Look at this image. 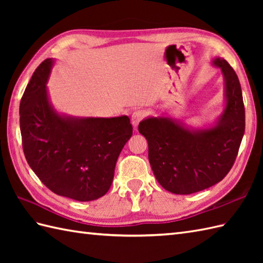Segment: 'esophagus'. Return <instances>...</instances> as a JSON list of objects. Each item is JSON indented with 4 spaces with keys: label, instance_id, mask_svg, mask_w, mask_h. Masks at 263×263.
<instances>
[{
    "label": "esophagus",
    "instance_id": "34e87169",
    "mask_svg": "<svg viewBox=\"0 0 263 263\" xmlns=\"http://www.w3.org/2000/svg\"><path fill=\"white\" fill-rule=\"evenodd\" d=\"M146 116H147V113L144 110H142V109H138L136 111H133L132 117H131L132 124L135 125V126H137L139 123H140Z\"/></svg>",
    "mask_w": 263,
    "mask_h": 263
}]
</instances>
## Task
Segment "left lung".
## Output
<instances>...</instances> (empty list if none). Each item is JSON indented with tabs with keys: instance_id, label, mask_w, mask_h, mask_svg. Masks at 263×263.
I'll list each match as a JSON object with an SVG mask.
<instances>
[{
	"instance_id": "left-lung-1",
	"label": "left lung",
	"mask_w": 263,
	"mask_h": 263,
	"mask_svg": "<svg viewBox=\"0 0 263 263\" xmlns=\"http://www.w3.org/2000/svg\"><path fill=\"white\" fill-rule=\"evenodd\" d=\"M226 82V107L215 127L189 131L166 117L139 124L148 141V158L158 183L175 194H191L220 182L237 157L245 131V109L237 74L217 58Z\"/></svg>"
}]
</instances>
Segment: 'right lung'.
Masks as SVG:
<instances>
[{
	"mask_svg": "<svg viewBox=\"0 0 263 263\" xmlns=\"http://www.w3.org/2000/svg\"><path fill=\"white\" fill-rule=\"evenodd\" d=\"M53 65L46 59L33 72L20 102L25 157L44 185L77 201L107 193L121 150L132 136L127 116L73 119L55 113L46 82Z\"/></svg>",
	"mask_w": 263,
	"mask_h": 263,
	"instance_id": "add662e5",
	"label": "right lung"
}]
</instances>
